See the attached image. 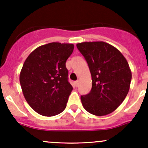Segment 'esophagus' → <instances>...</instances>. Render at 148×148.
I'll return each instance as SVG.
<instances>
[{"label": "esophagus", "mask_w": 148, "mask_h": 148, "mask_svg": "<svg viewBox=\"0 0 148 148\" xmlns=\"http://www.w3.org/2000/svg\"><path fill=\"white\" fill-rule=\"evenodd\" d=\"M74 86H75L76 88L79 87V81H75V82H74Z\"/></svg>", "instance_id": "1"}]
</instances>
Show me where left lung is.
<instances>
[{
	"instance_id": "1",
	"label": "left lung",
	"mask_w": 148,
	"mask_h": 148,
	"mask_svg": "<svg viewBox=\"0 0 148 148\" xmlns=\"http://www.w3.org/2000/svg\"><path fill=\"white\" fill-rule=\"evenodd\" d=\"M87 61L92 76L89 94L81 96L88 113L103 116L123 103L128 94L132 72L122 53L104 42H84L76 45Z\"/></svg>"
}]
</instances>
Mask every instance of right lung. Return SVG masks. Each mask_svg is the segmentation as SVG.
<instances>
[{
	"label": "right lung",
	"instance_id": "add662e5",
	"mask_svg": "<svg viewBox=\"0 0 148 148\" xmlns=\"http://www.w3.org/2000/svg\"><path fill=\"white\" fill-rule=\"evenodd\" d=\"M73 51V44L51 42L37 47L25 59L20 84L26 101L40 115L54 116L66 108L73 88L65 62Z\"/></svg>",
	"mask_w": 148,
	"mask_h": 148
}]
</instances>
